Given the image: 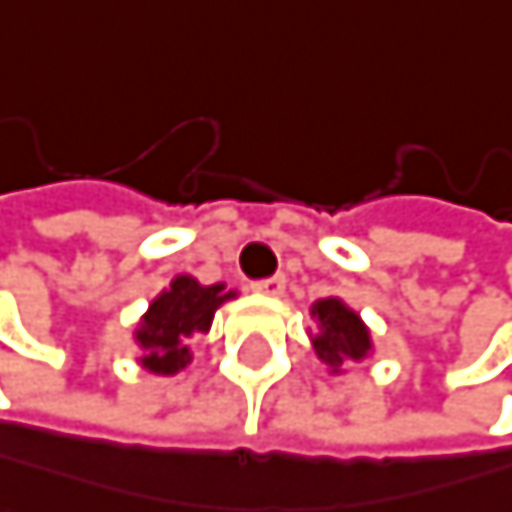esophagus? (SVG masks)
Here are the masks:
<instances>
[{
	"instance_id": "obj_1",
	"label": "esophagus",
	"mask_w": 512,
	"mask_h": 512,
	"mask_svg": "<svg viewBox=\"0 0 512 512\" xmlns=\"http://www.w3.org/2000/svg\"><path fill=\"white\" fill-rule=\"evenodd\" d=\"M258 294H264V298H282L285 294V279L282 276H270V279H261L251 285Z\"/></svg>"
}]
</instances>
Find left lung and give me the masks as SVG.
<instances>
[{"label":"left lung","mask_w":512,"mask_h":512,"mask_svg":"<svg viewBox=\"0 0 512 512\" xmlns=\"http://www.w3.org/2000/svg\"><path fill=\"white\" fill-rule=\"evenodd\" d=\"M310 316L319 325V331H310V341L328 375H341L347 362H362L375 353L368 325L341 298H319L310 307Z\"/></svg>","instance_id":"1"}]
</instances>
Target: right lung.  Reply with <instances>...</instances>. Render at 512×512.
Instances as JSON below:
<instances>
[{"mask_svg": "<svg viewBox=\"0 0 512 512\" xmlns=\"http://www.w3.org/2000/svg\"><path fill=\"white\" fill-rule=\"evenodd\" d=\"M239 298L236 288L224 282L202 285L196 276L181 273L150 301L141 322L134 325V344L141 347V368L153 375H178L190 365V341L196 334H208L211 319L221 304Z\"/></svg>", "mask_w": 512, "mask_h": 512, "instance_id": "right-lung-1", "label": "right lung"}]
</instances>
